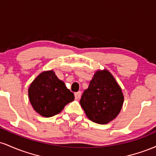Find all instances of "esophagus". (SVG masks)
I'll return each mask as SVG.
<instances>
[{
	"mask_svg": "<svg viewBox=\"0 0 156 156\" xmlns=\"http://www.w3.org/2000/svg\"><path fill=\"white\" fill-rule=\"evenodd\" d=\"M80 96H81V92H78L75 93V98H76V100L79 99V98H80Z\"/></svg>",
	"mask_w": 156,
	"mask_h": 156,
	"instance_id": "esophagus-1",
	"label": "esophagus"
}]
</instances>
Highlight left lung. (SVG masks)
Here are the masks:
<instances>
[{
	"label": "left lung",
	"instance_id": "8db88e82",
	"mask_svg": "<svg viewBox=\"0 0 156 156\" xmlns=\"http://www.w3.org/2000/svg\"><path fill=\"white\" fill-rule=\"evenodd\" d=\"M124 102L122 91L112 73L104 69L97 70L84 91L80 104L91 121L105 125L120 112Z\"/></svg>",
	"mask_w": 156,
	"mask_h": 156
}]
</instances>
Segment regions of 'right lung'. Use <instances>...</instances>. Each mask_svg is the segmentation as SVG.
Masks as SVG:
<instances>
[{
  "instance_id": "right-lung-1",
  "label": "right lung",
  "mask_w": 156,
  "mask_h": 156,
  "mask_svg": "<svg viewBox=\"0 0 156 156\" xmlns=\"http://www.w3.org/2000/svg\"><path fill=\"white\" fill-rule=\"evenodd\" d=\"M28 98L34 109L41 116L51 117L74 101V94L57 78L53 69L41 73L28 88Z\"/></svg>"
}]
</instances>
